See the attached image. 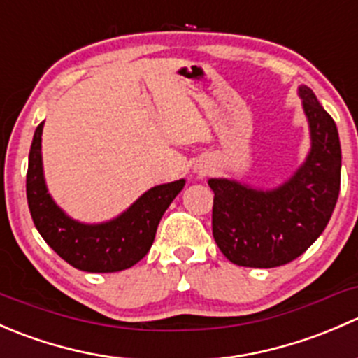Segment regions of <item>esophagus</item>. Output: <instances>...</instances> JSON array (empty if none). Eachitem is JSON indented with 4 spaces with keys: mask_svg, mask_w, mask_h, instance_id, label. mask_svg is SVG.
<instances>
[{
    "mask_svg": "<svg viewBox=\"0 0 358 358\" xmlns=\"http://www.w3.org/2000/svg\"><path fill=\"white\" fill-rule=\"evenodd\" d=\"M209 169L206 168V166H199V168H196V173H197V176H204L206 173H208Z\"/></svg>",
    "mask_w": 358,
    "mask_h": 358,
    "instance_id": "34e87169",
    "label": "esophagus"
}]
</instances>
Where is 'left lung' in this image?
Masks as SVG:
<instances>
[{"instance_id": "obj_1", "label": "left lung", "mask_w": 358, "mask_h": 358, "mask_svg": "<svg viewBox=\"0 0 358 358\" xmlns=\"http://www.w3.org/2000/svg\"><path fill=\"white\" fill-rule=\"evenodd\" d=\"M310 129V150L294 175L275 189H255L230 178H209L213 237L239 266L273 268L306 251L324 232L341 182L336 122L308 86L298 88Z\"/></svg>"}]
</instances>
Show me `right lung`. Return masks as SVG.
I'll list each match as a JSON object with an SVG mask.
<instances>
[{
  "label": "right lung",
  "mask_w": 358,
  "mask_h": 358,
  "mask_svg": "<svg viewBox=\"0 0 358 358\" xmlns=\"http://www.w3.org/2000/svg\"><path fill=\"white\" fill-rule=\"evenodd\" d=\"M43 126L45 121L34 131L25 183L29 211L38 232L60 258L83 272L110 273L136 265L149 252L159 222L182 192L185 180L152 187L109 222H78L53 201L46 187L41 156Z\"/></svg>",
  "instance_id": "add662e5"
}]
</instances>
